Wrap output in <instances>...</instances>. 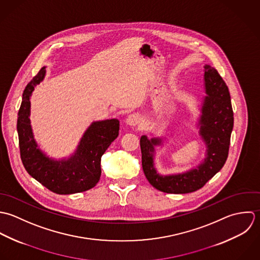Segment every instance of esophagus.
Segmentation results:
<instances>
[{
	"instance_id": "esophagus-1",
	"label": "esophagus",
	"mask_w": 260,
	"mask_h": 260,
	"mask_svg": "<svg viewBox=\"0 0 260 260\" xmlns=\"http://www.w3.org/2000/svg\"><path fill=\"white\" fill-rule=\"evenodd\" d=\"M141 122V116L138 113H133L127 116L126 123L131 126H136Z\"/></svg>"
}]
</instances>
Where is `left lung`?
I'll return each instance as SVG.
<instances>
[{"mask_svg":"<svg viewBox=\"0 0 260 260\" xmlns=\"http://www.w3.org/2000/svg\"><path fill=\"white\" fill-rule=\"evenodd\" d=\"M205 89L202 115L200 117V135L207 146L204 161L194 170L184 174L159 176L154 167V146L159 139L141 138L142 166L150 184L164 193L186 194L201 189L224 166L229 152L230 138L233 129V110L228 87L218 71L205 65Z\"/></svg>","mask_w":260,"mask_h":260,"instance_id":"1","label":"left lung"}]
</instances>
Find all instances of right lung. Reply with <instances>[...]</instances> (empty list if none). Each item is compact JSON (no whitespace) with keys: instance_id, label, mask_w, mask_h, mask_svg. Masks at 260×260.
Returning <instances> with one entry per match:
<instances>
[{"instance_id":"add662e5","label":"right lung","mask_w":260,"mask_h":260,"mask_svg":"<svg viewBox=\"0 0 260 260\" xmlns=\"http://www.w3.org/2000/svg\"><path fill=\"white\" fill-rule=\"evenodd\" d=\"M45 67L27 84L18 112L17 131L22 162L30 176L56 194L69 195L93 188L102 175L101 159L118 137V119L93 122L82 137L75 154L54 160L38 149L30 125V96L45 76Z\"/></svg>"}]
</instances>
